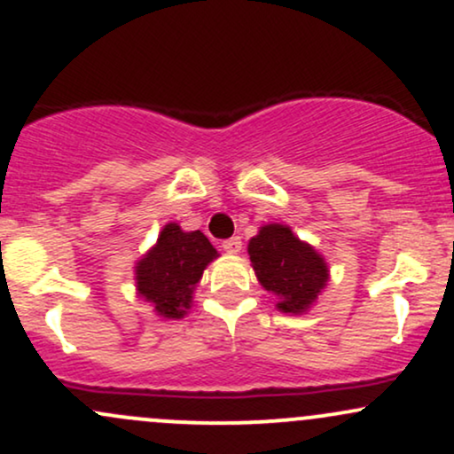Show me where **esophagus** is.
Listing matches in <instances>:
<instances>
[{"label": "esophagus", "mask_w": 454, "mask_h": 454, "mask_svg": "<svg viewBox=\"0 0 454 454\" xmlns=\"http://www.w3.org/2000/svg\"><path fill=\"white\" fill-rule=\"evenodd\" d=\"M222 247L226 249L228 254H239V252H241V247H243L241 237H231V239H226V241L222 243Z\"/></svg>", "instance_id": "1"}]
</instances>
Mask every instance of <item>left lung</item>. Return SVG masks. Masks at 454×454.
I'll return each instance as SVG.
<instances>
[{"label":"left lung","instance_id":"obj_1","mask_svg":"<svg viewBox=\"0 0 454 454\" xmlns=\"http://www.w3.org/2000/svg\"><path fill=\"white\" fill-rule=\"evenodd\" d=\"M249 260L264 290L284 314H305L328 281L326 260L284 223H267L249 239Z\"/></svg>","mask_w":454,"mask_h":454}]
</instances>
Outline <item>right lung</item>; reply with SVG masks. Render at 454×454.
<instances>
[{
  "label": "right lung",
  "mask_w": 454,
  "mask_h": 454,
  "mask_svg": "<svg viewBox=\"0 0 454 454\" xmlns=\"http://www.w3.org/2000/svg\"><path fill=\"white\" fill-rule=\"evenodd\" d=\"M215 258L217 249L200 231L185 232L179 223H166L158 243L134 267L138 296L153 305L158 316L179 320L192 307L202 270Z\"/></svg>",
  "instance_id": "1"
}]
</instances>
